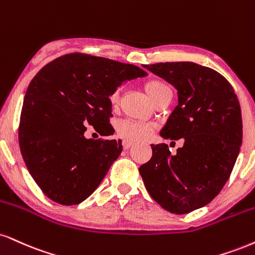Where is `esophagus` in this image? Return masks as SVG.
<instances>
[{
	"label": "esophagus",
	"mask_w": 255,
	"mask_h": 255,
	"mask_svg": "<svg viewBox=\"0 0 255 255\" xmlns=\"http://www.w3.org/2000/svg\"><path fill=\"white\" fill-rule=\"evenodd\" d=\"M134 143L131 142V141H128V140H125L124 142H122V146H124V148L125 149H128V148H130L131 146H133Z\"/></svg>",
	"instance_id": "1"
}]
</instances>
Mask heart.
Returning a JSON list of instances; mask_svg holds the SVG:
<instances>
[{
	"label": "heart",
	"mask_w": 255,
	"mask_h": 255,
	"mask_svg": "<svg viewBox=\"0 0 255 255\" xmlns=\"http://www.w3.org/2000/svg\"><path fill=\"white\" fill-rule=\"evenodd\" d=\"M143 89H145L146 94L148 95L149 98L154 103L166 94H171V89L168 88V85L165 84L164 82L159 81V79H148L143 84ZM119 95V90H114L109 95V103L113 108L118 106ZM153 130H154V125L153 124L134 121V120L129 119L119 122L118 126H116L118 135L124 140L133 141V142H140V141L147 140L152 135Z\"/></svg>",
	"instance_id": "1"
}]
</instances>
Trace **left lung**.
Here are the masks:
<instances>
[{
  "instance_id": "8db88e82",
  "label": "left lung",
  "mask_w": 255,
  "mask_h": 255,
  "mask_svg": "<svg viewBox=\"0 0 255 255\" xmlns=\"http://www.w3.org/2000/svg\"><path fill=\"white\" fill-rule=\"evenodd\" d=\"M178 90V106L160 131L184 139L177 154L152 145L139 172L151 197L172 214H188L213 201L231 176L242 143L241 108L221 73L192 61L145 65Z\"/></svg>"
}]
</instances>
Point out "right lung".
I'll return each mask as SVG.
<instances>
[{
    "label": "right lung",
    "instance_id": "obj_1",
    "mask_svg": "<svg viewBox=\"0 0 255 255\" xmlns=\"http://www.w3.org/2000/svg\"><path fill=\"white\" fill-rule=\"evenodd\" d=\"M146 75L131 64L83 53L61 56L36 73L24 95L19 143L30 176L48 198L78 204L96 190L122 145L87 139L85 125L112 135L109 95L126 79Z\"/></svg>",
    "mask_w": 255,
    "mask_h": 255
}]
</instances>
